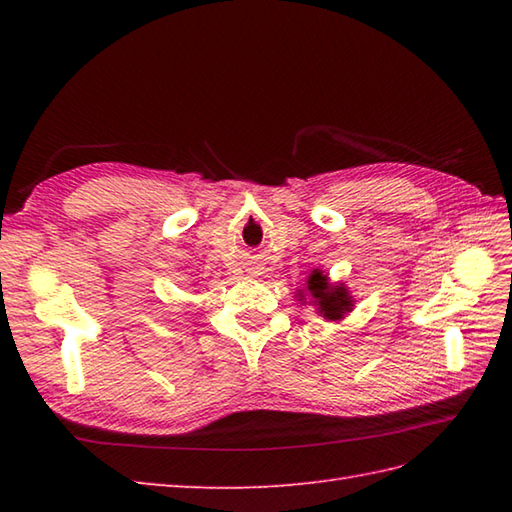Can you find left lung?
Segmentation results:
<instances>
[{"label": "left lung", "mask_w": 512, "mask_h": 512, "mask_svg": "<svg viewBox=\"0 0 512 512\" xmlns=\"http://www.w3.org/2000/svg\"><path fill=\"white\" fill-rule=\"evenodd\" d=\"M308 290L310 295L317 299L319 312L325 319L339 321L343 319L345 312L352 310V297L347 295L345 286H330L328 277L321 275L319 270H314L308 277Z\"/></svg>", "instance_id": "obj_1"}]
</instances>
